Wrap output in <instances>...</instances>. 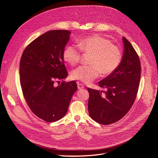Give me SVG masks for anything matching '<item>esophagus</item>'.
<instances>
[{
  "mask_svg": "<svg viewBox=\"0 0 158 158\" xmlns=\"http://www.w3.org/2000/svg\"><path fill=\"white\" fill-rule=\"evenodd\" d=\"M84 87L82 84H77V89H83Z\"/></svg>",
  "mask_w": 158,
  "mask_h": 158,
  "instance_id": "34e87169",
  "label": "esophagus"
}]
</instances>
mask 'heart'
<instances>
[{
	"label": "heart",
	"instance_id": "heart-1",
	"mask_svg": "<svg viewBox=\"0 0 158 158\" xmlns=\"http://www.w3.org/2000/svg\"><path fill=\"white\" fill-rule=\"evenodd\" d=\"M79 48L74 45L67 46L62 53L65 62L71 65L77 64L81 59L80 50L91 54L90 65H81L73 70L72 79L89 83L98 77L101 73L108 75L113 73L121 64L122 53L120 49L112 44L110 40L99 34L82 37L77 41Z\"/></svg>",
	"mask_w": 158,
	"mask_h": 158
}]
</instances>
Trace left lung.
Instances as JSON below:
<instances>
[{
	"label": "left lung",
	"mask_w": 158,
	"mask_h": 158,
	"mask_svg": "<svg viewBox=\"0 0 158 158\" xmlns=\"http://www.w3.org/2000/svg\"><path fill=\"white\" fill-rule=\"evenodd\" d=\"M124 51L119 67L112 73L100 81L99 85L106 88L102 92L87 88L89 93L88 111L96 122L108 125L122 119L136 99L141 78L139 56L131 43L123 37Z\"/></svg>",
	"instance_id": "1"
}]
</instances>
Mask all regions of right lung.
<instances>
[{
    "instance_id": "add662e5",
    "label": "right lung",
    "mask_w": 158,
    "mask_h": 158,
    "mask_svg": "<svg viewBox=\"0 0 158 158\" xmlns=\"http://www.w3.org/2000/svg\"><path fill=\"white\" fill-rule=\"evenodd\" d=\"M70 35L67 30L46 32L29 44L21 57L19 74L24 98L33 113L48 123L65 115L77 89L74 81L54 86L56 81L67 76L62 53Z\"/></svg>"
}]
</instances>
